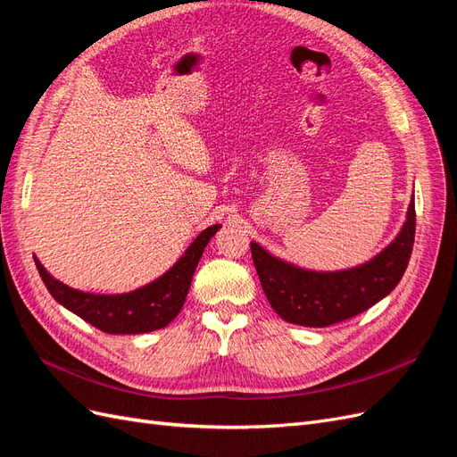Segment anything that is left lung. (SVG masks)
Returning a JSON list of instances; mask_svg holds the SVG:
<instances>
[{
    "label": "left lung",
    "instance_id": "1",
    "mask_svg": "<svg viewBox=\"0 0 457 457\" xmlns=\"http://www.w3.org/2000/svg\"><path fill=\"white\" fill-rule=\"evenodd\" d=\"M416 237L413 198L396 238L381 253L345 270L318 272L270 255L252 242V257L270 307L286 322L326 328L364 312L389 295L403 278Z\"/></svg>",
    "mask_w": 457,
    "mask_h": 457
}]
</instances>
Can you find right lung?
<instances>
[{"label":"right lung","mask_w":457,"mask_h":457,"mask_svg":"<svg viewBox=\"0 0 457 457\" xmlns=\"http://www.w3.org/2000/svg\"><path fill=\"white\" fill-rule=\"evenodd\" d=\"M219 228L220 225H213L202 230L168 272L129 294L104 295L79 292V289L53 278L37 257H34V261L49 294L64 309L84 318L86 322L104 334H146V331L165 328L181 312L192 274L198 267L205 245L210 244Z\"/></svg>","instance_id":"add662e5"}]
</instances>
